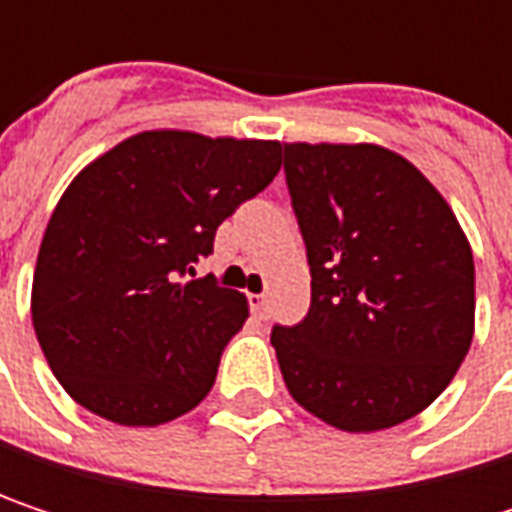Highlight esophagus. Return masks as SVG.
<instances>
[{
  "instance_id": "obj_1",
  "label": "esophagus",
  "mask_w": 512,
  "mask_h": 512,
  "mask_svg": "<svg viewBox=\"0 0 512 512\" xmlns=\"http://www.w3.org/2000/svg\"><path fill=\"white\" fill-rule=\"evenodd\" d=\"M249 299H252V308H255L257 314H266V308H269V296L266 293H252Z\"/></svg>"
}]
</instances>
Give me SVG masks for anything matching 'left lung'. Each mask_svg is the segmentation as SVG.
<instances>
[{
    "mask_svg": "<svg viewBox=\"0 0 512 512\" xmlns=\"http://www.w3.org/2000/svg\"><path fill=\"white\" fill-rule=\"evenodd\" d=\"M311 308L272 329L290 397L344 433L424 412L474 338V257L442 192L382 145H284Z\"/></svg>",
    "mask_w": 512,
    "mask_h": 512,
    "instance_id": "obj_1",
    "label": "left lung"
}]
</instances>
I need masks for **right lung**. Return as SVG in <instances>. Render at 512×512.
<instances>
[{
    "label": "right lung",
    "mask_w": 512,
    "mask_h": 512,
    "mask_svg": "<svg viewBox=\"0 0 512 512\" xmlns=\"http://www.w3.org/2000/svg\"><path fill=\"white\" fill-rule=\"evenodd\" d=\"M278 168L281 142L145 130L70 180L38 249L32 323L79 406L159 427L210 394L249 302L186 272Z\"/></svg>",
    "instance_id": "obj_1"
}]
</instances>
